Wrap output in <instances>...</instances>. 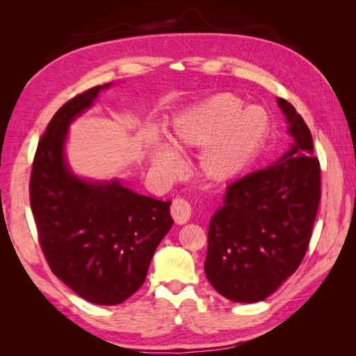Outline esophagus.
<instances>
[{
    "instance_id": "1",
    "label": "esophagus",
    "mask_w": 356,
    "mask_h": 356,
    "mask_svg": "<svg viewBox=\"0 0 356 356\" xmlns=\"http://www.w3.org/2000/svg\"><path fill=\"white\" fill-rule=\"evenodd\" d=\"M170 215L177 224H186L190 220V215H191L190 203L186 199L177 197L174 202H172Z\"/></svg>"
}]
</instances>
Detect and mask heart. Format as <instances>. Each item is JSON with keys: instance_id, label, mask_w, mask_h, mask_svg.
<instances>
[{"instance_id": "b5f03b06", "label": "heart", "mask_w": 356, "mask_h": 356, "mask_svg": "<svg viewBox=\"0 0 356 356\" xmlns=\"http://www.w3.org/2000/svg\"><path fill=\"white\" fill-rule=\"evenodd\" d=\"M233 93H218L182 111L172 126V143L178 152L199 149L203 178L224 184L242 177L260 154L270 132V117L261 106H246ZM154 165L166 175L181 170L175 149L156 143Z\"/></svg>"}]
</instances>
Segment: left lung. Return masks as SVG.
<instances>
[{"label":"left lung","instance_id":"1","mask_svg":"<svg viewBox=\"0 0 356 356\" xmlns=\"http://www.w3.org/2000/svg\"><path fill=\"white\" fill-rule=\"evenodd\" d=\"M294 143L273 165L227 187L208 230L204 273L236 303L267 298L293 275L312 238L321 200V166L307 124L279 98Z\"/></svg>","mask_w":356,"mask_h":356}]
</instances>
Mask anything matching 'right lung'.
<instances>
[{"label":"right lung","mask_w":356,"mask_h":356,"mask_svg":"<svg viewBox=\"0 0 356 356\" xmlns=\"http://www.w3.org/2000/svg\"><path fill=\"white\" fill-rule=\"evenodd\" d=\"M111 83L74 96L42 134L29 181L38 242L60 281L95 305H120L141 288L156 248L170 230V202L138 195L117 179L90 182L70 170L68 126Z\"/></svg>","instance_id":"obj_1"}]
</instances>
